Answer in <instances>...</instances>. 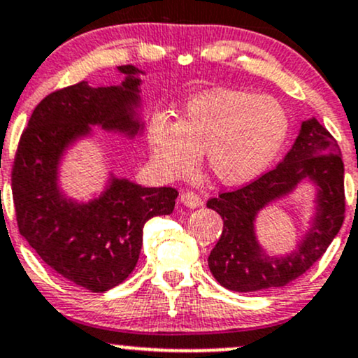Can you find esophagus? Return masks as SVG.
Returning <instances> with one entry per match:
<instances>
[{"label": "esophagus", "instance_id": "34e87169", "mask_svg": "<svg viewBox=\"0 0 358 358\" xmlns=\"http://www.w3.org/2000/svg\"><path fill=\"white\" fill-rule=\"evenodd\" d=\"M180 200H182L183 206L190 207V209H197V207H200L203 203L202 197L192 190H183L182 194H180Z\"/></svg>", "mask_w": 358, "mask_h": 358}]
</instances>
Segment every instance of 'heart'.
<instances>
[{
    "mask_svg": "<svg viewBox=\"0 0 358 358\" xmlns=\"http://www.w3.org/2000/svg\"><path fill=\"white\" fill-rule=\"evenodd\" d=\"M290 122L280 101L238 90H212L192 98L171 122L155 113L148 124L152 163L182 178L206 152L207 170L224 185H241L268 166L284 148Z\"/></svg>",
    "mask_w": 358,
    "mask_h": 358,
    "instance_id": "obj_1",
    "label": "heart"
}]
</instances>
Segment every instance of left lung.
<instances>
[{"label": "left lung", "instance_id": "8db88e82", "mask_svg": "<svg viewBox=\"0 0 358 358\" xmlns=\"http://www.w3.org/2000/svg\"><path fill=\"white\" fill-rule=\"evenodd\" d=\"M343 161L336 139L316 119L302 122L290 151L273 170L238 190L210 199L207 207L222 217L224 227L209 255V268L222 287L236 292L284 287L320 260L345 219ZM304 178L318 185V214L313 229L294 254L273 259L254 236V215L272 199L288 193Z\"/></svg>", "mask_w": 358, "mask_h": 358}]
</instances>
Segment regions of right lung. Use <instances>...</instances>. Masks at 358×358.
<instances>
[{
    "label": "right lung",
    "mask_w": 358,
    "mask_h": 358,
    "mask_svg": "<svg viewBox=\"0 0 358 358\" xmlns=\"http://www.w3.org/2000/svg\"><path fill=\"white\" fill-rule=\"evenodd\" d=\"M122 86L92 88L86 81L52 92L34 110L22 132L11 168V192L18 231L52 270L76 285L105 290L134 270L143 246V227L155 215L175 209L173 187L146 188L112 178L100 199L74 203L57 188V163L90 125L134 136L139 122V83L134 66Z\"/></svg>",
    "instance_id": "add662e5"
}]
</instances>
